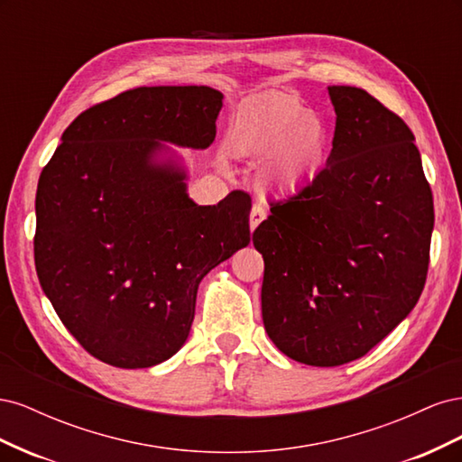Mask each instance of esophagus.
<instances>
[{
  "label": "esophagus",
  "instance_id": "esophagus-1",
  "mask_svg": "<svg viewBox=\"0 0 462 462\" xmlns=\"http://www.w3.org/2000/svg\"><path fill=\"white\" fill-rule=\"evenodd\" d=\"M263 219H265L263 206L262 204H253V209H250V231H254Z\"/></svg>",
  "mask_w": 462,
  "mask_h": 462
}]
</instances>
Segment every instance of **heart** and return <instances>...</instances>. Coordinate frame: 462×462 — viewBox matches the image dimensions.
<instances>
[{
    "label": "heart",
    "instance_id": "heart-1",
    "mask_svg": "<svg viewBox=\"0 0 462 462\" xmlns=\"http://www.w3.org/2000/svg\"><path fill=\"white\" fill-rule=\"evenodd\" d=\"M331 134L328 123L310 114L295 96L268 92L236 107L227 129L231 153L248 160L270 156L263 173L273 194L297 192L328 162Z\"/></svg>",
    "mask_w": 462,
    "mask_h": 462
}]
</instances>
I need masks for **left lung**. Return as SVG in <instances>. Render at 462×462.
<instances>
[{
	"label": "left lung",
	"instance_id": "8db88e82",
	"mask_svg": "<svg viewBox=\"0 0 462 462\" xmlns=\"http://www.w3.org/2000/svg\"><path fill=\"white\" fill-rule=\"evenodd\" d=\"M333 148L253 235L262 319L289 358L341 366L411 314L426 283L433 200L414 134L366 90L329 87Z\"/></svg>",
	"mask_w": 462,
	"mask_h": 462
}]
</instances>
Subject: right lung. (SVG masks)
I'll return each instance as SVG.
<instances>
[{
  "mask_svg": "<svg viewBox=\"0 0 462 462\" xmlns=\"http://www.w3.org/2000/svg\"><path fill=\"white\" fill-rule=\"evenodd\" d=\"M223 94L141 87L69 125L36 190L34 262L69 333L117 368H150L185 345L204 275L250 243V197L187 192L183 158L216 138Z\"/></svg>",
  "mask_w": 462,
  "mask_h": 462,
  "instance_id": "right-lung-1",
  "label": "right lung"
}]
</instances>
